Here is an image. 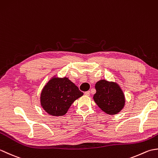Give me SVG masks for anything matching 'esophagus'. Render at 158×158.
Listing matches in <instances>:
<instances>
[{"label": "esophagus", "mask_w": 158, "mask_h": 158, "mask_svg": "<svg viewBox=\"0 0 158 158\" xmlns=\"http://www.w3.org/2000/svg\"><path fill=\"white\" fill-rule=\"evenodd\" d=\"M84 94L85 96H89L90 95V92L89 91H87V92H84Z\"/></svg>", "instance_id": "esophagus-1"}]
</instances>
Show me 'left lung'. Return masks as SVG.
<instances>
[{
  "instance_id": "left-lung-1",
  "label": "left lung",
  "mask_w": 158,
  "mask_h": 158,
  "mask_svg": "<svg viewBox=\"0 0 158 158\" xmlns=\"http://www.w3.org/2000/svg\"><path fill=\"white\" fill-rule=\"evenodd\" d=\"M96 92L94 100L102 111L108 115H116L125 106L126 99L118 83L101 79L96 83Z\"/></svg>"
}]
</instances>
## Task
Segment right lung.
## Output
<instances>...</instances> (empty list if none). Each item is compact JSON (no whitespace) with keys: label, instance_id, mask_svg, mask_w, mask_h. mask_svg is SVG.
Returning a JSON list of instances; mask_svg holds the SVG:
<instances>
[{"label":"right lung","instance_id":"1","mask_svg":"<svg viewBox=\"0 0 158 158\" xmlns=\"http://www.w3.org/2000/svg\"><path fill=\"white\" fill-rule=\"evenodd\" d=\"M83 95L68 77L53 76L43 88L40 103L43 110L52 116L64 115L72 104Z\"/></svg>","mask_w":158,"mask_h":158}]
</instances>
